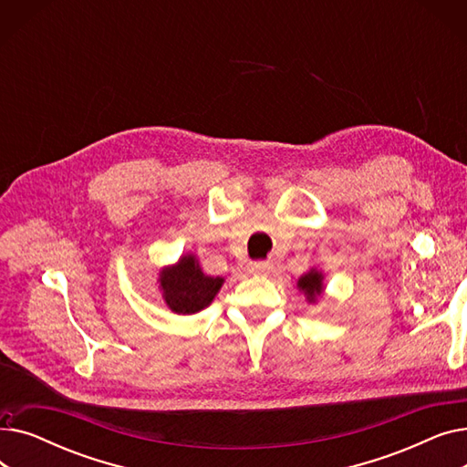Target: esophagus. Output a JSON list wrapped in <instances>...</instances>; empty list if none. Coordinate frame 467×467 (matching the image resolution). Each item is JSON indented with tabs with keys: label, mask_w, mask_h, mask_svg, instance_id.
Listing matches in <instances>:
<instances>
[{
	"label": "esophagus",
	"mask_w": 467,
	"mask_h": 467,
	"mask_svg": "<svg viewBox=\"0 0 467 467\" xmlns=\"http://www.w3.org/2000/svg\"><path fill=\"white\" fill-rule=\"evenodd\" d=\"M248 271L254 275H263V273L273 271V263L271 261H254L248 265Z\"/></svg>",
	"instance_id": "1"
}]
</instances>
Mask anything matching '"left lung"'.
I'll return each instance as SVG.
<instances>
[{
  "instance_id": "left-lung-1",
  "label": "left lung",
  "mask_w": 467,
  "mask_h": 467,
  "mask_svg": "<svg viewBox=\"0 0 467 467\" xmlns=\"http://www.w3.org/2000/svg\"><path fill=\"white\" fill-rule=\"evenodd\" d=\"M324 278H326L324 273L316 266H312L310 271H306L303 276H299L297 289L303 293L308 305H316L317 299L324 296V289H326Z\"/></svg>"
}]
</instances>
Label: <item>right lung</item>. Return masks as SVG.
Instances as JSON below:
<instances>
[{"instance_id": "add662e5", "label": "right lung", "mask_w": 467, "mask_h": 467, "mask_svg": "<svg viewBox=\"0 0 467 467\" xmlns=\"http://www.w3.org/2000/svg\"><path fill=\"white\" fill-rule=\"evenodd\" d=\"M157 282L164 305L178 316H191L212 305L225 278L206 275L194 254H183L178 263L161 268Z\"/></svg>"}]
</instances>
